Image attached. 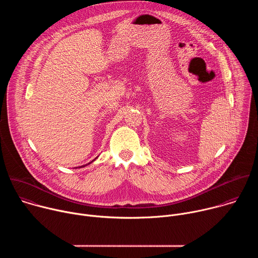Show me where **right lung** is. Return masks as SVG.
Segmentation results:
<instances>
[{
  "label": "right lung",
  "instance_id": "obj_1",
  "mask_svg": "<svg viewBox=\"0 0 258 258\" xmlns=\"http://www.w3.org/2000/svg\"><path fill=\"white\" fill-rule=\"evenodd\" d=\"M95 159H97V158H95ZM95 159H94V160H95ZM94 160H93V161H94ZM93 161H91V162H93ZM91 162H90V163H91ZM90 163H88V164H90ZM86 165H87V164H86ZM86 165H84V166H86ZM84 166H82V167H84Z\"/></svg>",
  "mask_w": 258,
  "mask_h": 258
}]
</instances>
